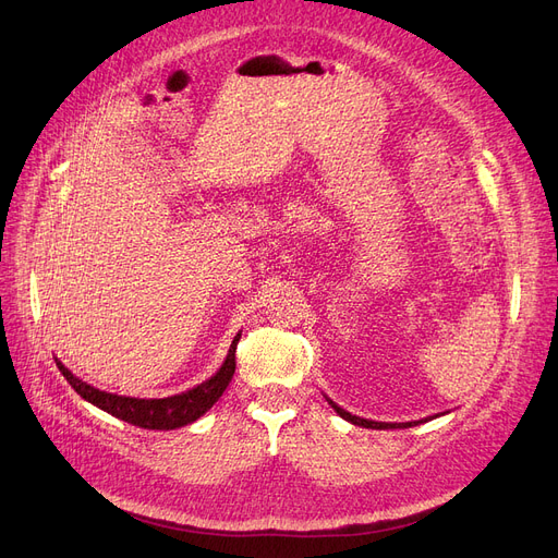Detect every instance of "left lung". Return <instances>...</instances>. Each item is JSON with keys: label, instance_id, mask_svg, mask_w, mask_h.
<instances>
[{"label": "left lung", "instance_id": "1", "mask_svg": "<svg viewBox=\"0 0 558 558\" xmlns=\"http://www.w3.org/2000/svg\"><path fill=\"white\" fill-rule=\"evenodd\" d=\"M327 400H329V398H327ZM329 405H331L333 410H337V414H339V416H343L345 421L354 423V426L373 428V430H387V428H412V426H418V423H423V421H430V418H435V416H428V418H421V421H408V423H385V421H368V418H362V416H354V414L345 412L343 408H339L337 403H333V400H329Z\"/></svg>", "mask_w": 558, "mask_h": 558}]
</instances>
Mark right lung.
Segmentation results:
<instances>
[{
  "mask_svg": "<svg viewBox=\"0 0 558 558\" xmlns=\"http://www.w3.org/2000/svg\"><path fill=\"white\" fill-rule=\"evenodd\" d=\"M238 341H240V333L233 339L225 364H221V368L210 377V380L196 385L190 391L169 396V398H130V396L107 393V391H100L92 385L82 383L80 377H75L61 362H57V366L65 380H69V385L84 400L105 410L107 414L117 416L121 421H128V423H132V426L146 428V430H173V428L187 426V423L196 421L198 416H204L217 403L219 396L225 393V389L229 387L231 377L235 373Z\"/></svg>",
  "mask_w": 558,
  "mask_h": 558,
  "instance_id": "add662e5",
  "label": "right lung"
}]
</instances>
